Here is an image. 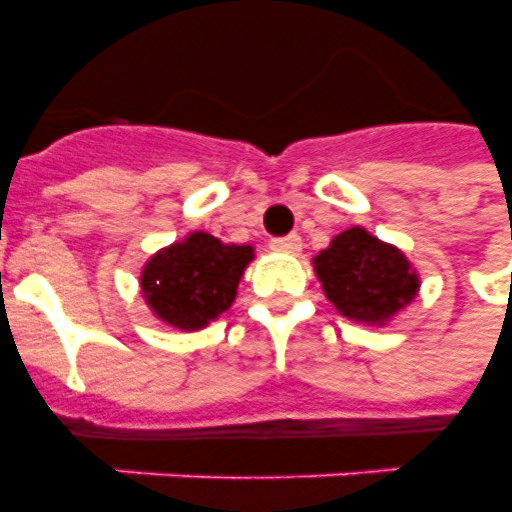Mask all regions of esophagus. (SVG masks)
Returning <instances> with one entry per match:
<instances>
[{
    "label": "esophagus",
    "mask_w": 512,
    "mask_h": 512,
    "mask_svg": "<svg viewBox=\"0 0 512 512\" xmlns=\"http://www.w3.org/2000/svg\"><path fill=\"white\" fill-rule=\"evenodd\" d=\"M271 249L276 252H284V255H297L300 249H303V241L297 233H289V236H279V239L271 241Z\"/></svg>",
    "instance_id": "1"
}]
</instances>
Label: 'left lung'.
<instances>
[{
    "label": "left lung",
    "instance_id": "1",
    "mask_svg": "<svg viewBox=\"0 0 512 512\" xmlns=\"http://www.w3.org/2000/svg\"><path fill=\"white\" fill-rule=\"evenodd\" d=\"M324 295L350 321L377 324L396 316L420 289V276L404 252L385 244L366 228L337 233L327 249L313 257Z\"/></svg>",
    "mask_w": 512,
    "mask_h": 512
}]
</instances>
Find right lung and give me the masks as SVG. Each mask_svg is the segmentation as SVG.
Masks as SVG:
<instances>
[{
  "label": "right lung",
  "mask_w": 512,
  "mask_h": 512,
  "mask_svg": "<svg viewBox=\"0 0 512 512\" xmlns=\"http://www.w3.org/2000/svg\"><path fill=\"white\" fill-rule=\"evenodd\" d=\"M252 257L255 249L249 244H223L209 233L193 231L143 265L140 289L156 319L196 332L231 308Z\"/></svg>",
  "instance_id": "obj_1"
}]
</instances>
